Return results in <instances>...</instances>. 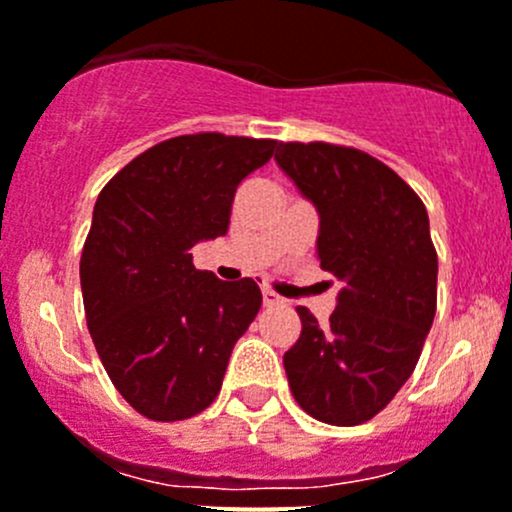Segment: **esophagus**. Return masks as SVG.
<instances>
[{"mask_svg":"<svg viewBox=\"0 0 512 512\" xmlns=\"http://www.w3.org/2000/svg\"><path fill=\"white\" fill-rule=\"evenodd\" d=\"M280 302H282L280 295H275L272 290H262V305L272 307V305H280Z\"/></svg>","mask_w":512,"mask_h":512,"instance_id":"obj_1","label":"esophagus"}]
</instances>
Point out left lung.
Returning <instances> with one entry per match:
<instances>
[{
	"mask_svg": "<svg viewBox=\"0 0 512 512\" xmlns=\"http://www.w3.org/2000/svg\"><path fill=\"white\" fill-rule=\"evenodd\" d=\"M277 167L320 215L317 260L342 282L330 322L297 307L285 352L297 405L320 423L375 418L413 375L438 302V255L423 200L375 157L280 142Z\"/></svg>",
	"mask_w": 512,
	"mask_h": 512,
	"instance_id": "left-lung-1",
	"label": "left lung"
}]
</instances>
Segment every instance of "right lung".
<instances>
[{"label":"right lung","mask_w":512,"mask_h":512,"mask_svg":"<svg viewBox=\"0 0 512 512\" xmlns=\"http://www.w3.org/2000/svg\"><path fill=\"white\" fill-rule=\"evenodd\" d=\"M275 140L182 135L142 152L104 185L79 260L97 355L127 403L150 420L202 413L232 347L262 305L255 280H217L192 247L227 232L240 182Z\"/></svg>","instance_id":"add662e5"}]
</instances>
